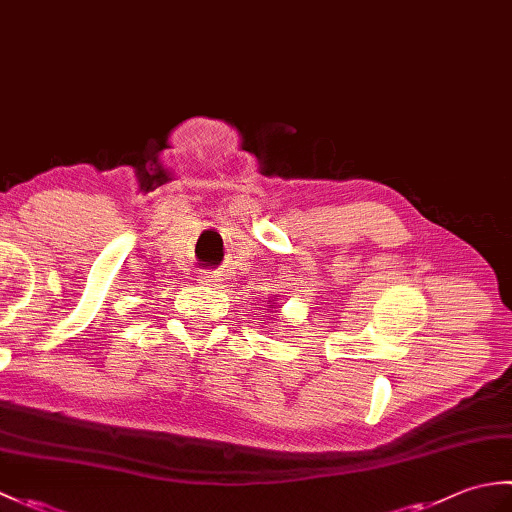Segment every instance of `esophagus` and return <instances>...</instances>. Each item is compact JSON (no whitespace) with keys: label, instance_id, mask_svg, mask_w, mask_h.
Segmentation results:
<instances>
[{"label":"esophagus","instance_id":"obj_1","mask_svg":"<svg viewBox=\"0 0 512 512\" xmlns=\"http://www.w3.org/2000/svg\"><path fill=\"white\" fill-rule=\"evenodd\" d=\"M202 281H206V284H211V281H213V286H217V284H215L217 275H215V273H202Z\"/></svg>","mask_w":512,"mask_h":512}]
</instances>
